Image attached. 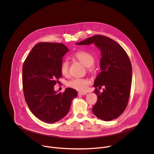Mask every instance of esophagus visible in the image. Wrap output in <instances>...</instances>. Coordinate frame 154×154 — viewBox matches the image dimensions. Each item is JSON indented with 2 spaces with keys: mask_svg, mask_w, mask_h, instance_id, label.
Here are the masks:
<instances>
[{
  "mask_svg": "<svg viewBox=\"0 0 154 154\" xmlns=\"http://www.w3.org/2000/svg\"><path fill=\"white\" fill-rule=\"evenodd\" d=\"M87 94V92H78V95H85Z\"/></svg>",
  "mask_w": 154,
  "mask_h": 154,
  "instance_id": "obj_1",
  "label": "esophagus"
}]
</instances>
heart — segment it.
<instances>
[{"label":"heart","mask_w":154,"mask_h":154,"mask_svg":"<svg viewBox=\"0 0 154 154\" xmlns=\"http://www.w3.org/2000/svg\"><path fill=\"white\" fill-rule=\"evenodd\" d=\"M74 57L77 59L84 65L89 67L91 70V66L95 63L94 56L87 51L81 50L76 51L74 54ZM60 72L63 76H67L69 73V62L64 60L60 66ZM90 81L87 78H75L68 82V86L79 91H85L87 89Z\"/></svg>","instance_id":"obj_1"}]
</instances>
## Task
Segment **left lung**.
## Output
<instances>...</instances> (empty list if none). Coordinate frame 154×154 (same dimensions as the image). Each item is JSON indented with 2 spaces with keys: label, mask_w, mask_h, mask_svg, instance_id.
<instances>
[{
  "label": "left lung",
  "mask_w": 154,
  "mask_h": 154,
  "mask_svg": "<svg viewBox=\"0 0 154 154\" xmlns=\"http://www.w3.org/2000/svg\"><path fill=\"white\" fill-rule=\"evenodd\" d=\"M94 43L101 50V72L94 81V91L97 101L92 107L99 119L110 121L119 117L126 109L132 84V65L123 47L108 37L95 35L77 43L78 45ZM104 86L100 93L97 88Z\"/></svg>",
  "instance_id": "1"
}]
</instances>
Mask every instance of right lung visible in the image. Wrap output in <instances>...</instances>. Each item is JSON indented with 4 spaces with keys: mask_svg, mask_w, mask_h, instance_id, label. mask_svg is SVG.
I'll list each match as a JSON object with an SVG mask.
<instances>
[{
    "mask_svg": "<svg viewBox=\"0 0 154 154\" xmlns=\"http://www.w3.org/2000/svg\"><path fill=\"white\" fill-rule=\"evenodd\" d=\"M68 51L62 43L41 42L33 47L23 65L25 101L32 113L45 123H55L63 118L73 98L78 95L73 88L59 94L54 90L62 77V57Z\"/></svg>",
    "mask_w": 154,
    "mask_h": 154,
    "instance_id": "right-lung-1",
    "label": "right lung"
}]
</instances>
